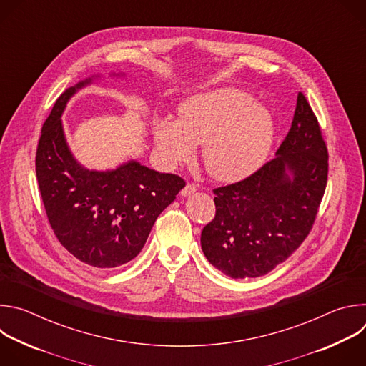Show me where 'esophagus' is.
<instances>
[{
	"mask_svg": "<svg viewBox=\"0 0 366 366\" xmlns=\"http://www.w3.org/2000/svg\"><path fill=\"white\" fill-rule=\"evenodd\" d=\"M197 191V187L194 185V184H187L184 188H182V191H181V195L182 197H187V195H191V194H194Z\"/></svg>",
	"mask_w": 366,
	"mask_h": 366,
	"instance_id": "34e87169",
	"label": "esophagus"
}]
</instances>
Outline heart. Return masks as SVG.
Masks as SVG:
<instances>
[{"instance_id":"1","label":"heart","mask_w":366,"mask_h":366,"mask_svg":"<svg viewBox=\"0 0 366 366\" xmlns=\"http://www.w3.org/2000/svg\"><path fill=\"white\" fill-rule=\"evenodd\" d=\"M178 122L161 120L154 143L169 167L191 162L195 146H204L207 171L219 181L250 177L265 162L274 136L269 112L236 88H220L185 101Z\"/></svg>"}]
</instances>
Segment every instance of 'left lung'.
<instances>
[{"label":"left lung","instance_id":"obj_1","mask_svg":"<svg viewBox=\"0 0 366 366\" xmlns=\"http://www.w3.org/2000/svg\"><path fill=\"white\" fill-rule=\"evenodd\" d=\"M327 162L317 117L298 92L291 129L275 158L243 181L213 189L216 216L201 232L208 262L242 280L267 275L287 260L316 220Z\"/></svg>","mask_w":366,"mask_h":366}]
</instances>
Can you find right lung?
<instances>
[{
    "mask_svg": "<svg viewBox=\"0 0 366 366\" xmlns=\"http://www.w3.org/2000/svg\"><path fill=\"white\" fill-rule=\"evenodd\" d=\"M91 78L68 88L46 119L36 152V175L50 227L61 244L92 268H117L143 249L158 216L185 187L129 161L112 171H89L71 153L61 116Z\"/></svg>",
    "mask_w": 366,
    "mask_h": 366,
    "instance_id": "obj_1",
    "label": "right lung"
}]
</instances>
